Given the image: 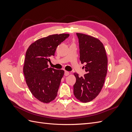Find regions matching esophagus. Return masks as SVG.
I'll list each match as a JSON object with an SVG mask.
<instances>
[{
  "instance_id": "esophagus-1",
  "label": "esophagus",
  "mask_w": 132,
  "mask_h": 132,
  "mask_svg": "<svg viewBox=\"0 0 132 132\" xmlns=\"http://www.w3.org/2000/svg\"><path fill=\"white\" fill-rule=\"evenodd\" d=\"M69 74H70V73H69V71H64V75H65V76L69 75Z\"/></svg>"
}]
</instances>
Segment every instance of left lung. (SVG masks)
I'll return each instance as SVG.
<instances>
[{
  "instance_id": "obj_1",
  "label": "left lung",
  "mask_w": 132,
  "mask_h": 132,
  "mask_svg": "<svg viewBox=\"0 0 132 132\" xmlns=\"http://www.w3.org/2000/svg\"><path fill=\"white\" fill-rule=\"evenodd\" d=\"M79 39L80 60L85 63L86 74L79 77L75 73L73 86L75 97L82 102L94 100L100 93L107 72V57L104 46L97 38L77 33Z\"/></svg>"
}]
</instances>
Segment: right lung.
Wrapping results in <instances>:
<instances>
[{
	"mask_svg": "<svg viewBox=\"0 0 132 132\" xmlns=\"http://www.w3.org/2000/svg\"><path fill=\"white\" fill-rule=\"evenodd\" d=\"M69 36L62 34L50 35L32 43L26 51L23 74L31 93L39 101L49 103L55 99L64 71L48 68L58 46Z\"/></svg>",
	"mask_w": 132,
	"mask_h": 132,
	"instance_id": "1",
	"label": "right lung"
}]
</instances>
